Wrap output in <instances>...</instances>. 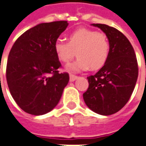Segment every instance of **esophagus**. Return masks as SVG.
<instances>
[{
  "instance_id": "obj_1",
  "label": "esophagus",
  "mask_w": 146,
  "mask_h": 146,
  "mask_svg": "<svg viewBox=\"0 0 146 146\" xmlns=\"http://www.w3.org/2000/svg\"><path fill=\"white\" fill-rule=\"evenodd\" d=\"M77 78H78V76H75L73 74H70L69 75V80H70V82H73V81H75Z\"/></svg>"
}]
</instances>
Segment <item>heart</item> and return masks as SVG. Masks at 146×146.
<instances>
[{"label":"heart","instance_id":"1","mask_svg":"<svg viewBox=\"0 0 146 146\" xmlns=\"http://www.w3.org/2000/svg\"><path fill=\"white\" fill-rule=\"evenodd\" d=\"M68 42L56 40L54 50L58 59L67 64L75 55L78 59L67 67L68 71L99 69L108 60L110 45L104 33L86 28L74 30L67 36Z\"/></svg>","mask_w":146,"mask_h":146}]
</instances>
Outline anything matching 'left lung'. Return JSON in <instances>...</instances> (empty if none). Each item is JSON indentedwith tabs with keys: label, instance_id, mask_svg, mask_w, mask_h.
Instances as JSON below:
<instances>
[{
	"label": "left lung",
	"instance_id": "8db88e82",
	"mask_svg": "<svg viewBox=\"0 0 146 146\" xmlns=\"http://www.w3.org/2000/svg\"><path fill=\"white\" fill-rule=\"evenodd\" d=\"M92 25L105 33L110 50L105 65L87 78L89 86L83 99L93 112L110 115L120 110L129 100L138 78V64L131 44L120 31L106 24Z\"/></svg>",
	"mask_w": 146,
	"mask_h": 146
}]
</instances>
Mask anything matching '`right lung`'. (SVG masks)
Listing matches in <instances>:
<instances>
[{"label": "right lung", "mask_w": 146, "mask_h": 146, "mask_svg": "<svg viewBox=\"0 0 146 146\" xmlns=\"http://www.w3.org/2000/svg\"><path fill=\"white\" fill-rule=\"evenodd\" d=\"M67 21L43 23L23 33L8 56L6 80L10 94L23 110L42 115L58 105L69 81L60 73L61 64L54 44L68 27Z\"/></svg>", "instance_id": "right-lung-1"}]
</instances>
